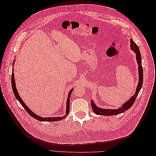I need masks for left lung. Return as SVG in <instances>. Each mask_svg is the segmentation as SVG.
I'll list each match as a JSON object with an SVG mask.
<instances>
[{
	"label": "left lung",
	"instance_id": "8db88e82",
	"mask_svg": "<svg viewBox=\"0 0 156 156\" xmlns=\"http://www.w3.org/2000/svg\"><path fill=\"white\" fill-rule=\"evenodd\" d=\"M131 42V49L133 50L136 53V59L137 61V64L139 65V83L137 87L136 88V92L134 95L132 96L129 100H127L124 104L122 105L121 107H119L117 109H107V108H101L100 107H98L95 103H94L92 100H91V106L92 108L93 111L96 113V115H103V116H112V115H116L120 114V113L124 112L127 110H128L131 106L133 105V103L136 100V97H137L140 90L141 89L143 85V70L142 67V60H141V55L139 49L138 48L137 45H136L133 41V39L130 40Z\"/></svg>",
	"mask_w": 156,
	"mask_h": 156
}]
</instances>
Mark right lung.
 Wrapping results in <instances>:
<instances>
[{"label": "right lung", "instance_id": "1", "mask_svg": "<svg viewBox=\"0 0 156 156\" xmlns=\"http://www.w3.org/2000/svg\"><path fill=\"white\" fill-rule=\"evenodd\" d=\"M15 60H13V62H15ZM12 90H13V94L14 95H15L16 98H17V100L19 101V102H20L21 105L23 107V108H25V109L27 111V112L29 113V114L32 116L34 118V119L39 120V121H44V122H55V121H59V120H63L64 119H65L67 115H68L69 114V101H70V100H69V98H70V95H71V93L72 92L73 90V89H72L70 90V91L69 92V94H68V100H67V103H66V115H64L62 117H47V118H43L41 116H37V115H36L35 113L33 112L30 108L28 107L26 104H25L24 101H23L22 100V99L21 98V97L20 96V95H19V93L17 92V90L16 88V82H15V79H14V73H13V69H12Z\"/></svg>", "mask_w": 156, "mask_h": 156}]
</instances>
